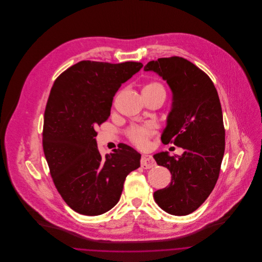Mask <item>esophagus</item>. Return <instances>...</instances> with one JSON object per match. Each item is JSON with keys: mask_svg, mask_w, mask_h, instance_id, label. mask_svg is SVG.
Here are the masks:
<instances>
[{"mask_svg": "<svg viewBox=\"0 0 262 262\" xmlns=\"http://www.w3.org/2000/svg\"><path fill=\"white\" fill-rule=\"evenodd\" d=\"M140 164H141V167L144 168V169H148V168H151L156 165V162L154 160L152 157L150 155H146V154H143L141 156V160H140Z\"/></svg>", "mask_w": 262, "mask_h": 262, "instance_id": "1", "label": "esophagus"}]
</instances>
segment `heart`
Listing matches in <instances>:
<instances>
[{"label": "heart", "instance_id": "heart-1", "mask_svg": "<svg viewBox=\"0 0 262 262\" xmlns=\"http://www.w3.org/2000/svg\"><path fill=\"white\" fill-rule=\"evenodd\" d=\"M145 91H164L163 86L158 83V82H148L146 83L143 89L142 92ZM154 129L155 126L152 124H146L144 126H133L129 131H128V136L130 138V140L135 143L137 146L139 147H144L147 144L148 138L150 137V135L154 133Z\"/></svg>", "mask_w": 262, "mask_h": 262}]
</instances>
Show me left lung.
<instances>
[{"instance_id": "1", "label": "left lung", "mask_w": 262, "mask_h": 262, "mask_svg": "<svg viewBox=\"0 0 262 262\" xmlns=\"http://www.w3.org/2000/svg\"><path fill=\"white\" fill-rule=\"evenodd\" d=\"M144 71L158 74L171 91V108L161 139L184 148L182 156L154 155L169 169L170 184L154 193L156 203L173 216H186L212 193L225 149V130L218 92L202 70L180 57L148 62Z\"/></svg>"}]
</instances>
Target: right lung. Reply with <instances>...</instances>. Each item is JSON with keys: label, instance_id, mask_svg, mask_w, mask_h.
I'll return each instance as SVG.
<instances>
[{"label": "right lung", "instance_id": "obj_1", "mask_svg": "<svg viewBox=\"0 0 262 262\" xmlns=\"http://www.w3.org/2000/svg\"><path fill=\"white\" fill-rule=\"evenodd\" d=\"M142 66L81 61L51 88L44 113L43 150L57 190L76 213L98 216L112 210L126 177L140 166L141 155L124 143L102 157L95 128L110 118L122 83Z\"/></svg>", "mask_w": 262, "mask_h": 262}]
</instances>
